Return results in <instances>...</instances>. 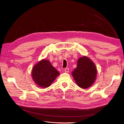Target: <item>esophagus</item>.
<instances>
[{
    "instance_id": "obj_1",
    "label": "esophagus",
    "mask_w": 124,
    "mask_h": 124,
    "mask_svg": "<svg viewBox=\"0 0 124 124\" xmlns=\"http://www.w3.org/2000/svg\"><path fill=\"white\" fill-rule=\"evenodd\" d=\"M64 71L66 72V73H68L69 72V69L68 68H66L64 70Z\"/></svg>"
}]
</instances>
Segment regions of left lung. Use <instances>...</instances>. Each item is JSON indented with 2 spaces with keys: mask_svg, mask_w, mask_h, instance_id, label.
Returning a JSON list of instances; mask_svg holds the SVG:
<instances>
[{
  "mask_svg": "<svg viewBox=\"0 0 124 124\" xmlns=\"http://www.w3.org/2000/svg\"><path fill=\"white\" fill-rule=\"evenodd\" d=\"M97 69L90 58L83 56L78 59L77 67L72 72V76L77 85L86 89L90 87L96 78Z\"/></svg>",
  "mask_w": 124,
  "mask_h": 124,
  "instance_id": "obj_1",
  "label": "left lung"
}]
</instances>
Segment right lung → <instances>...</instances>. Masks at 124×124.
Wrapping results in <instances>:
<instances>
[{
    "instance_id": "right-lung-1",
    "label": "right lung",
    "mask_w": 124,
    "mask_h": 124,
    "mask_svg": "<svg viewBox=\"0 0 124 124\" xmlns=\"http://www.w3.org/2000/svg\"><path fill=\"white\" fill-rule=\"evenodd\" d=\"M60 73L47 60H42L34 66L32 70L33 80L39 87H49Z\"/></svg>"
}]
</instances>
